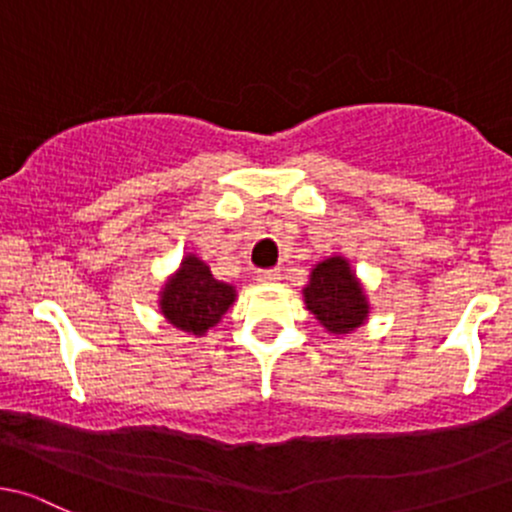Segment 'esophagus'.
Masks as SVG:
<instances>
[{
    "label": "esophagus",
    "mask_w": 512,
    "mask_h": 512,
    "mask_svg": "<svg viewBox=\"0 0 512 512\" xmlns=\"http://www.w3.org/2000/svg\"><path fill=\"white\" fill-rule=\"evenodd\" d=\"M256 278L261 283H278L281 281V271L278 268H263V271H256Z\"/></svg>",
    "instance_id": "esophagus-1"
}]
</instances>
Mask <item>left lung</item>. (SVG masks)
I'll return each mask as SVG.
<instances>
[{
	"instance_id": "obj_1",
	"label": "left lung",
	"mask_w": 512,
	"mask_h": 512,
	"mask_svg": "<svg viewBox=\"0 0 512 512\" xmlns=\"http://www.w3.org/2000/svg\"><path fill=\"white\" fill-rule=\"evenodd\" d=\"M303 300L315 320L333 335L352 333L370 318V300L345 256L315 263Z\"/></svg>"
}]
</instances>
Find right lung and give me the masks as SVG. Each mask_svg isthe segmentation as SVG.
I'll return each instance as SVG.
<instances>
[{"label":"right lung","mask_w":512,"mask_h":512,"mask_svg":"<svg viewBox=\"0 0 512 512\" xmlns=\"http://www.w3.org/2000/svg\"><path fill=\"white\" fill-rule=\"evenodd\" d=\"M234 300L236 288L231 283L217 281L202 258L187 254L165 281L157 303L172 328L202 337L224 318Z\"/></svg>","instance_id":"right-lung-1"}]
</instances>
